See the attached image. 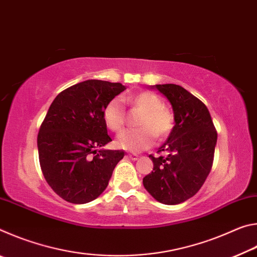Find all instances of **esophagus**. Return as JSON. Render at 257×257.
<instances>
[{"mask_svg":"<svg viewBox=\"0 0 257 257\" xmlns=\"http://www.w3.org/2000/svg\"><path fill=\"white\" fill-rule=\"evenodd\" d=\"M128 156H129V158L132 159V160H134V161L138 160V158H139V156H138L137 154H134V153H129V154H128Z\"/></svg>","mask_w":257,"mask_h":257,"instance_id":"esophagus-1","label":"esophagus"}]
</instances>
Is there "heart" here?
<instances>
[{
    "instance_id": "heart-1",
    "label": "heart",
    "mask_w": 257,
    "mask_h": 257,
    "mask_svg": "<svg viewBox=\"0 0 257 257\" xmlns=\"http://www.w3.org/2000/svg\"><path fill=\"white\" fill-rule=\"evenodd\" d=\"M128 102L142 110L137 129H127L118 135L116 146L120 149L139 152L150 147L155 141V135L160 138L167 137L173 128L172 113L163 106L158 95L152 92H142L133 96L113 98L103 110V120L112 132H120L124 123L122 102Z\"/></svg>"
}]
</instances>
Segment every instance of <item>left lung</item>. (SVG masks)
<instances>
[{
	"label": "left lung",
	"mask_w": 257,
	"mask_h": 257,
	"mask_svg": "<svg viewBox=\"0 0 257 257\" xmlns=\"http://www.w3.org/2000/svg\"><path fill=\"white\" fill-rule=\"evenodd\" d=\"M167 97L173 111L175 125L154 158L153 171L143 185L156 201L176 205L193 197L211 171L217 134L210 112L202 101L175 84L150 86Z\"/></svg>",
	"instance_id": "1"
}]
</instances>
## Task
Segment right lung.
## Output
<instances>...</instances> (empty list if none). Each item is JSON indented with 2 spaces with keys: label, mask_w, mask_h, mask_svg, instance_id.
<instances>
[{
  "label": "right lung",
  "mask_w": 257,
  "mask_h": 257,
  "mask_svg": "<svg viewBox=\"0 0 257 257\" xmlns=\"http://www.w3.org/2000/svg\"><path fill=\"white\" fill-rule=\"evenodd\" d=\"M124 89L120 82L90 79L64 89L52 102L37 136L38 156L47 184L64 201H94L123 159V151L103 149L112 141L103 110Z\"/></svg>",
  "instance_id": "add662e5"
}]
</instances>
